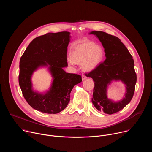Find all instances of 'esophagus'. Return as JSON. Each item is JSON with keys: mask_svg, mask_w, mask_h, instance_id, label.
Instances as JSON below:
<instances>
[{"mask_svg": "<svg viewBox=\"0 0 152 152\" xmlns=\"http://www.w3.org/2000/svg\"><path fill=\"white\" fill-rule=\"evenodd\" d=\"M86 79V76H85V75H82V80H85Z\"/></svg>", "mask_w": 152, "mask_h": 152, "instance_id": "34e87169", "label": "esophagus"}]
</instances>
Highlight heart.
Listing matches in <instances>:
<instances>
[{"label":"heart","mask_w":152,"mask_h":152,"mask_svg":"<svg viewBox=\"0 0 152 152\" xmlns=\"http://www.w3.org/2000/svg\"><path fill=\"white\" fill-rule=\"evenodd\" d=\"M103 57L104 50L101 46L92 41H83L73 46L67 62L70 65L80 64L83 71L90 72L99 66Z\"/></svg>","instance_id":"obj_1"}]
</instances>
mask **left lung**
Returning <instances> with one entry per match:
<instances>
[{
  "label": "left lung",
  "instance_id": "left-lung-1",
  "mask_svg": "<svg viewBox=\"0 0 152 152\" xmlns=\"http://www.w3.org/2000/svg\"><path fill=\"white\" fill-rule=\"evenodd\" d=\"M99 39L104 49L106 59L86 76L94 83L92 103L96 109L105 114H113L123 108L132 100L137 82L132 56L117 37L102 31L89 33ZM113 81H121L126 85L124 97L115 102L107 97V88Z\"/></svg>",
  "mask_w": 152,
  "mask_h": 152
}]
</instances>
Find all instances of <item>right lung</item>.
I'll use <instances>...</instances> for the list:
<instances>
[{"label":"right lung","instance_id":"1","mask_svg":"<svg viewBox=\"0 0 152 152\" xmlns=\"http://www.w3.org/2000/svg\"><path fill=\"white\" fill-rule=\"evenodd\" d=\"M70 32L48 33L34 39L20 60L19 85L22 94L34 109L46 114H57L68 105L70 93L82 82L81 76L68 73L67 51ZM40 67H48L53 78L50 90L42 94L32 88L31 76Z\"/></svg>","mask_w":152,"mask_h":152}]
</instances>
